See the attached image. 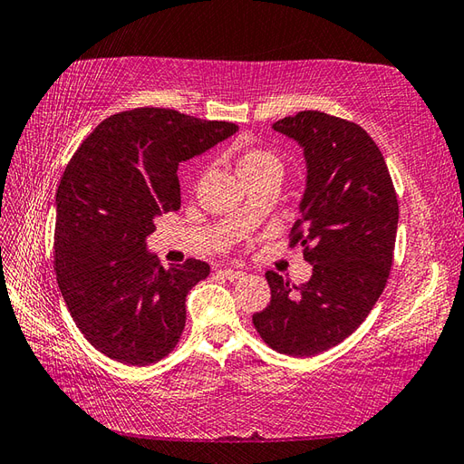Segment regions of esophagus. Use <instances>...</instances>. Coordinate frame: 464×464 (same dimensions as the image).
<instances>
[{
    "label": "esophagus",
    "instance_id": "34e87169",
    "mask_svg": "<svg viewBox=\"0 0 464 464\" xmlns=\"http://www.w3.org/2000/svg\"><path fill=\"white\" fill-rule=\"evenodd\" d=\"M219 273L223 275L225 279H229V281H239V279H243V277H245V273H243V271L229 269V267H223Z\"/></svg>",
    "mask_w": 464,
    "mask_h": 464
}]
</instances>
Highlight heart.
<instances>
[{
	"mask_svg": "<svg viewBox=\"0 0 464 464\" xmlns=\"http://www.w3.org/2000/svg\"><path fill=\"white\" fill-rule=\"evenodd\" d=\"M269 163H277V157L269 151L253 147V150H247L239 157V171H251Z\"/></svg>",
	"mask_w": 464,
	"mask_h": 464,
	"instance_id": "heart-1",
	"label": "heart"
}]
</instances>
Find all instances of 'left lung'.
<instances>
[{
	"mask_svg": "<svg viewBox=\"0 0 464 464\" xmlns=\"http://www.w3.org/2000/svg\"><path fill=\"white\" fill-rule=\"evenodd\" d=\"M273 130L303 147L307 187L289 247L313 265L307 283L267 271L271 303L253 324L271 349L313 357L344 341L367 319L387 285L399 201L377 143L361 125L323 111H299Z\"/></svg>",
	"mask_w": 464,
	"mask_h": 464,
	"instance_id": "1",
	"label": "left lung"
}]
</instances>
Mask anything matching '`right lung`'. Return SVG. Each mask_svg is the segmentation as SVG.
Returning <instances> with one entry per match:
<instances>
[{"label": "right lung", "mask_w": 464, "mask_h": 464, "mask_svg": "<svg viewBox=\"0 0 464 464\" xmlns=\"http://www.w3.org/2000/svg\"><path fill=\"white\" fill-rule=\"evenodd\" d=\"M239 127L165 107H137L95 127L55 195L53 265L83 337L133 367L169 354L185 329V297L209 275L187 259L163 269L147 251L155 219L181 207L179 163Z\"/></svg>", "instance_id": "1"}]
</instances>
